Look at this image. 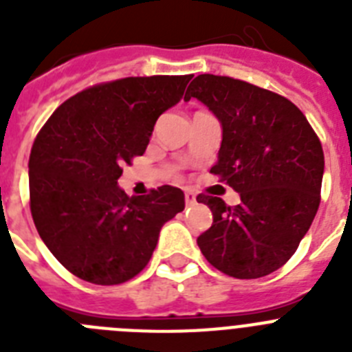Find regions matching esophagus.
<instances>
[{
	"mask_svg": "<svg viewBox=\"0 0 352 352\" xmlns=\"http://www.w3.org/2000/svg\"><path fill=\"white\" fill-rule=\"evenodd\" d=\"M195 201H197V199H195L194 192L186 190L185 192V203H186V206H190V204H195Z\"/></svg>",
	"mask_w": 352,
	"mask_h": 352,
	"instance_id": "1",
	"label": "esophagus"
}]
</instances>
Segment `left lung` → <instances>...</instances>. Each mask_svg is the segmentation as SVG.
<instances>
[{
  "instance_id": "1",
  "label": "left lung",
  "mask_w": 352,
  "mask_h": 352,
  "mask_svg": "<svg viewBox=\"0 0 352 352\" xmlns=\"http://www.w3.org/2000/svg\"><path fill=\"white\" fill-rule=\"evenodd\" d=\"M203 102L222 126L219 174L239 194L238 206L197 195L213 223L197 245L214 268L259 278L284 266L319 208L324 153L316 132L284 96L231 77L197 76L185 100Z\"/></svg>"
}]
</instances>
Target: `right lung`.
I'll use <instances>...</instances> for the list:
<instances>
[{"label":"right lung","instance_id":"add662e5","mask_svg":"<svg viewBox=\"0 0 352 352\" xmlns=\"http://www.w3.org/2000/svg\"><path fill=\"white\" fill-rule=\"evenodd\" d=\"M192 76L126 77L84 89L56 109L30 155V201L40 238L86 282L130 280L151 259L162 226L185 208L164 185L129 197L123 167L146 151L158 116Z\"/></svg>","mask_w":352,"mask_h":352}]
</instances>
